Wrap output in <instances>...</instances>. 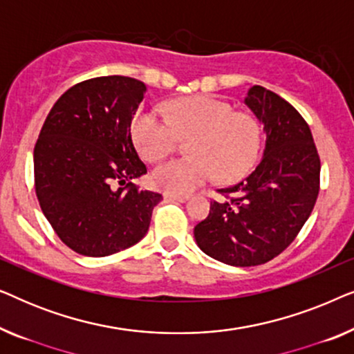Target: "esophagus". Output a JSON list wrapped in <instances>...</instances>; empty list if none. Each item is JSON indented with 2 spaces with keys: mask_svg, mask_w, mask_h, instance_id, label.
<instances>
[{
  "mask_svg": "<svg viewBox=\"0 0 354 354\" xmlns=\"http://www.w3.org/2000/svg\"><path fill=\"white\" fill-rule=\"evenodd\" d=\"M164 198H171V200H177V201H185L188 200V195H185V193H172V192H166L164 193Z\"/></svg>",
  "mask_w": 354,
  "mask_h": 354,
  "instance_id": "1",
  "label": "esophagus"
}]
</instances>
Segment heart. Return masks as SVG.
I'll return each instance as SVG.
<instances>
[{
  "label": "heart",
  "instance_id": "obj_1",
  "mask_svg": "<svg viewBox=\"0 0 354 354\" xmlns=\"http://www.w3.org/2000/svg\"><path fill=\"white\" fill-rule=\"evenodd\" d=\"M133 138L149 161H161L177 147L178 137L193 156L172 159L154 169V185L172 193H188L216 178L234 182L258 161L263 132L253 114L235 111L214 96H188L167 106L166 114L145 111L132 125Z\"/></svg>",
  "mask_w": 354,
  "mask_h": 354
}]
</instances>
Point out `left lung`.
<instances>
[{
    "label": "left lung",
    "instance_id": "1",
    "mask_svg": "<svg viewBox=\"0 0 354 354\" xmlns=\"http://www.w3.org/2000/svg\"><path fill=\"white\" fill-rule=\"evenodd\" d=\"M266 132L264 156L245 180L217 190L195 240L221 263L264 264L290 246L316 205L321 159L303 115L274 91L254 85L245 96Z\"/></svg>",
    "mask_w": 354,
    "mask_h": 354
}]
</instances>
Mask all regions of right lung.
<instances>
[{
	"mask_svg": "<svg viewBox=\"0 0 354 354\" xmlns=\"http://www.w3.org/2000/svg\"><path fill=\"white\" fill-rule=\"evenodd\" d=\"M145 91L143 82L124 75L80 82L56 101L38 135V203L75 253L100 258L135 245L162 200L132 182L147 174L130 132Z\"/></svg>",
	"mask_w": 354,
	"mask_h": 354,
	"instance_id": "obj_1",
	"label": "right lung"
}]
</instances>
